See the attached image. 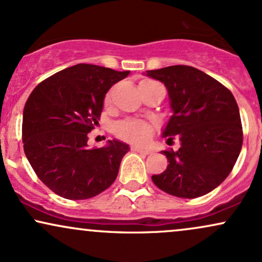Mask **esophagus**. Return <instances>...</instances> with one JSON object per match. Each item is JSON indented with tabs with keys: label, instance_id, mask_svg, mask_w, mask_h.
<instances>
[{
	"label": "esophagus",
	"instance_id": "1",
	"mask_svg": "<svg viewBox=\"0 0 262 262\" xmlns=\"http://www.w3.org/2000/svg\"><path fill=\"white\" fill-rule=\"evenodd\" d=\"M132 150L135 152H140V154H144V155H149L150 154V150L145 149V148H141V146H138V145H134L132 146Z\"/></svg>",
	"mask_w": 262,
	"mask_h": 262
}]
</instances>
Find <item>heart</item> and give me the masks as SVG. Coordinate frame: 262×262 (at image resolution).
<instances>
[{"label":"heart","instance_id":"b5f03b06","mask_svg":"<svg viewBox=\"0 0 262 262\" xmlns=\"http://www.w3.org/2000/svg\"><path fill=\"white\" fill-rule=\"evenodd\" d=\"M146 83L155 82L146 80L143 81L140 85H146ZM106 102H110V96L107 97ZM116 132L123 139L132 141V143H144L152 134V125L145 121H140V119H125L116 125Z\"/></svg>","mask_w":262,"mask_h":262}]
</instances>
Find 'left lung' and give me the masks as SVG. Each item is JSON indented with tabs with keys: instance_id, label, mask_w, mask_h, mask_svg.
<instances>
[{
	"instance_id": "obj_1",
	"label": "left lung",
	"mask_w": 262,
	"mask_h": 262,
	"mask_svg": "<svg viewBox=\"0 0 262 262\" xmlns=\"http://www.w3.org/2000/svg\"><path fill=\"white\" fill-rule=\"evenodd\" d=\"M145 75L164 83L169 93L172 114L161 135L180 139L177 151H162L169 165L151 176L152 182L176 197L204 196L227 179L242 150L235 98L221 82L192 66H167Z\"/></svg>"
}]
</instances>
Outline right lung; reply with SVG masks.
Here are the masks:
<instances>
[{
	"label": "right lung",
	"instance_id": "1",
	"mask_svg": "<svg viewBox=\"0 0 262 262\" xmlns=\"http://www.w3.org/2000/svg\"><path fill=\"white\" fill-rule=\"evenodd\" d=\"M130 71L77 64L33 90L23 110V148L41 182L60 197L87 200L114 182L128 144L108 140L90 149L87 134L98 124L108 90Z\"/></svg>",
	"mask_w": 262,
	"mask_h": 262
}]
</instances>
